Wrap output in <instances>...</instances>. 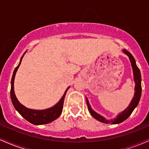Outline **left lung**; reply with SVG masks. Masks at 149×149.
<instances>
[{
	"label": "left lung",
	"mask_w": 149,
	"mask_h": 149,
	"mask_svg": "<svg viewBox=\"0 0 149 149\" xmlns=\"http://www.w3.org/2000/svg\"><path fill=\"white\" fill-rule=\"evenodd\" d=\"M123 52L124 54H125L126 55L129 57L130 61L132 68V71H133V76H134V80L135 83L134 86V95L133 96L132 100L131 102L130 103L129 106L125 109L124 111H123L122 112H120L118 113L114 118L108 120L104 117V116H101L100 114L97 113V112H95L93 109H92L91 106H90V103H89V101L88 98L86 97V102H87V105H88V110L90 111V114L93 118H95V119L99 120L100 122L104 123H110V124H119L120 123L123 122L124 120H125L126 119L131 115V113H132L134 109L137 107L138 104L141 98V72H140V70L139 68L137 67L136 64V61H135L134 58L133 57V56L132 55L131 53L128 52L127 50H126L125 49H123Z\"/></svg>",
	"instance_id": "8db88e82"
}]
</instances>
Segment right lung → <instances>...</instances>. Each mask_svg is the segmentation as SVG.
<instances>
[{"label": "right lung", "mask_w": 149, "mask_h": 149, "mask_svg": "<svg viewBox=\"0 0 149 149\" xmlns=\"http://www.w3.org/2000/svg\"><path fill=\"white\" fill-rule=\"evenodd\" d=\"M21 57L18 66L15 68L13 72V77H12L11 80V90H10V97H11L12 102H13V106L15 108L17 111L19 112V113L24 118H25L26 120L33 125H44L47 124L49 123L52 122L53 120H56L61 115V112H62L63 109V105H64V100L65 98V95H66V92L69 90L70 87H69L64 92V95L61 97L60 100L57 102L55 105L53 107L48 108V109H43V110H36V109H29L24 107V105L19 102L17 98L16 97V95L15 94L14 90V81L15 75H16L17 71L18 68L19 67V65L21 64L22 58H23L24 55Z\"/></svg>", "instance_id": "obj_1"}]
</instances>
